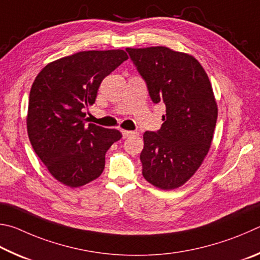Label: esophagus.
<instances>
[{"label": "esophagus", "instance_id": "esophagus-1", "mask_svg": "<svg viewBox=\"0 0 260 260\" xmlns=\"http://www.w3.org/2000/svg\"><path fill=\"white\" fill-rule=\"evenodd\" d=\"M137 131H133V130H122V135L123 138H129V137H134V136H137Z\"/></svg>", "mask_w": 260, "mask_h": 260}]
</instances>
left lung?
<instances>
[{
  "label": "left lung",
  "instance_id": "8db88e82",
  "mask_svg": "<svg viewBox=\"0 0 260 260\" xmlns=\"http://www.w3.org/2000/svg\"><path fill=\"white\" fill-rule=\"evenodd\" d=\"M154 104L166 105L163 124L144 134L143 176L161 189L184 185L202 165L218 108L206 71L187 53L167 47L126 48Z\"/></svg>",
  "mask_w": 260,
  "mask_h": 260
}]
</instances>
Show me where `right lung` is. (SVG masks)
<instances>
[{"mask_svg": "<svg viewBox=\"0 0 260 260\" xmlns=\"http://www.w3.org/2000/svg\"><path fill=\"white\" fill-rule=\"evenodd\" d=\"M123 50L82 51L48 63L29 92L27 133L36 155L61 184L80 187L102 175L118 130L85 124L102 81L125 61Z\"/></svg>", "mask_w": 260, "mask_h": 260, "instance_id": "add662e5", "label": "right lung"}]
</instances>
